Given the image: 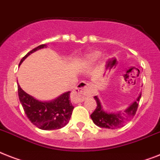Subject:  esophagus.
<instances>
[{"instance_id": "esophagus-1", "label": "esophagus", "mask_w": 160, "mask_h": 160, "mask_svg": "<svg viewBox=\"0 0 160 160\" xmlns=\"http://www.w3.org/2000/svg\"><path fill=\"white\" fill-rule=\"evenodd\" d=\"M93 93V87L90 84L81 81L79 83L76 89L71 94V100L74 102H80L84 100L87 96L90 95Z\"/></svg>"}]
</instances>
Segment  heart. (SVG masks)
<instances>
[{"label": "heart", "mask_w": 160, "mask_h": 160, "mask_svg": "<svg viewBox=\"0 0 160 160\" xmlns=\"http://www.w3.org/2000/svg\"><path fill=\"white\" fill-rule=\"evenodd\" d=\"M99 55V52H93L92 53L91 55H90V58L91 59H94V58H97Z\"/></svg>", "instance_id": "b5f03b06"}]
</instances>
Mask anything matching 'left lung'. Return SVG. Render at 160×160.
I'll return each instance as SVG.
<instances>
[{
	"label": "left lung",
	"mask_w": 160,
	"mask_h": 160,
	"mask_svg": "<svg viewBox=\"0 0 160 160\" xmlns=\"http://www.w3.org/2000/svg\"><path fill=\"white\" fill-rule=\"evenodd\" d=\"M141 93L136 99V102H133L123 112H118L114 113H108V112H105L102 110L98 97L94 96L93 98L97 102V107L95 110L93 112V113L90 115V117L94 124H96L98 127L108 128V129H115L117 127H123L127 122H129L136 115V112L138 108V102L141 99Z\"/></svg>",
	"instance_id": "left-lung-1"
}]
</instances>
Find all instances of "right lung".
I'll list each match as a JSON object with an SVG mask.
<instances>
[{"mask_svg": "<svg viewBox=\"0 0 160 160\" xmlns=\"http://www.w3.org/2000/svg\"><path fill=\"white\" fill-rule=\"evenodd\" d=\"M44 47V44H41L28 52L22 58L19 65L30 53ZM70 93L69 91L63 93L51 102H41L25 93L18 84L19 101L26 116L33 125L42 130L59 129L69 122L74 109L70 99Z\"/></svg>", "mask_w": 160, "mask_h": 160, "instance_id": "obj_1", "label": "right lung"}]
</instances>
